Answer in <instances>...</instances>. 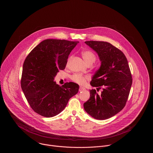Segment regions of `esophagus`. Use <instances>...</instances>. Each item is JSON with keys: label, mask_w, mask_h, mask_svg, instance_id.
Returning <instances> with one entry per match:
<instances>
[{"label": "esophagus", "mask_w": 153, "mask_h": 153, "mask_svg": "<svg viewBox=\"0 0 153 153\" xmlns=\"http://www.w3.org/2000/svg\"><path fill=\"white\" fill-rule=\"evenodd\" d=\"M85 89V88H84V87H80L79 88V91L80 92H81V91H84Z\"/></svg>", "instance_id": "esophagus-1"}]
</instances>
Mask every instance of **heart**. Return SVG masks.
<instances>
[{
    "label": "heart",
    "mask_w": 153,
    "mask_h": 153,
    "mask_svg": "<svg viewBox=\"0 0 153 153\" xmlns=\"http://www.w3.org/2000/svg\"><path fill=\"white\" fill-rule=\"evenodd\" d=\"M82 58L84 59V61L88 64L89 63H94L95 62L96 60V56L95 54L92 51H83L81 53ZM88 77L86 76L82 75L79 73H76L73 74L71 77V79L74 82L80 84V85H84L86 82V80L87 79Z\"/></svg>",
    "instance_id": "b5f03b06"
}]
</instances>
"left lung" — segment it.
I'll return each mask as SVG.
<instances>
[{"label":"left lung","instance_id":"8db88e82","mask_svg":"<svg viewBox=\"0 0 153 153\" xmlns=\"http://www.w3.org/2000/svg\"><path fill=\"white\" fill-rule=\"evenodd\" d=\"M96 51L101 65L90 82L91 86L102 88L101 95L90 91L89 99L84 103L85 111L98 120H105L122 110L128 99L132 82L127 59L123 53L112 45L102 41H86Z\"/></svg>","mask_w":153,"mask_h":153}]
</instances>
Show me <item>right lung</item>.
Wrapping results in <instances>:
<instances>
[{
  "label": "right lung",
  "instance_id": "add662e5",
  "mask_svg": "<svg viewBox=\"0 0 153 153\" xmlns=\"http://www.w3.org/2000/svg\"><path fill=\"white\" fill-rule=\"evenodd\" d=\"M79 43L67 40L45 39L35 47L23 65L21 88L30 107L42 117H54L65 108L70 98L79 92L73 82L62 86L54 77L64 70L71 52Z\"/></svg>",
  "mask_w": 153,
  "mask_h": 153
}]
</instances>
